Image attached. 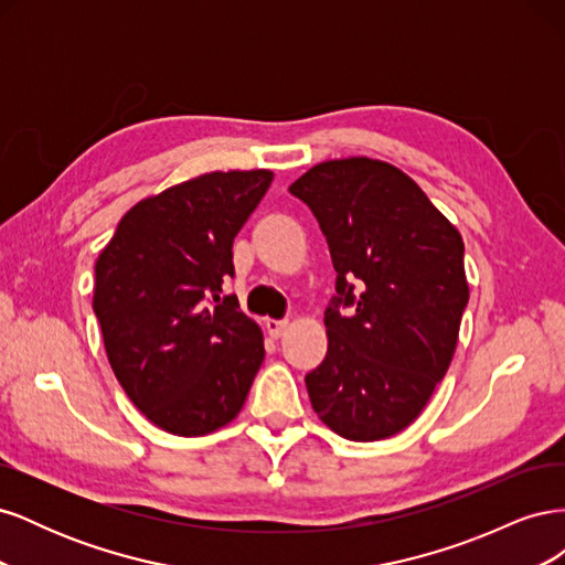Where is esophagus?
Masks as SVG:
<instances>
[{
	"label": "esophagus",
	"mask_w": 565,
	"mask_h": 565,
	"mask_svg": "<svg viewBox=\"0 0 565 565\" xmlns=\"http://www.w3.org/2000/svg\"><path fill=\"white\" fill-rule=\"evenodd\" d=\"M287 324H289L287 320H273V318H268V320H266V332H268L273 339H278V337L285 334Z\"/></svg>",
	"instance_id": "1"
}]
</instances>
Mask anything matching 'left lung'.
I'll list each match as a JSON object with an SVG mask.
<instances>
[{
	"label": "left lung",
	"instance_id": "left-lung-1",
	"mask_svg": "<svg viewBox=\"0 0 565 565\" xmlns=\"http://www.w3.org/2000/svg\"><path fill=\"white\" fill-rule=\"evenodd\" d=\"M289 193L318 218L337 270L328 355L306 374L311 405L349 440L388 438L419 417L450 367L469 301L465 243L422 188L382 160L320 162Z\"/></svg>",
	"mask_w": 565,
	"mask_h": 565
}]
</instances>
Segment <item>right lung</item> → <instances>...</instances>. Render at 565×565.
<instances>
[{"label":"right lung","mask_w":565,"mask_h":565,"mask_svg":"<svg viewBox=\"0 0 565 565\" xmlns=\"http://www.w3.org/2000/svg\"><path fill=\"white\" fill-rule=\"evenodd\" d=\"M273 181L268 169L212 172L141 200L96 262L94 313L129 401L177 436L241 413L264 334L224 295L233 241Z\"/></svg>","instance_id":"right-lung-1"}]
</instances>
